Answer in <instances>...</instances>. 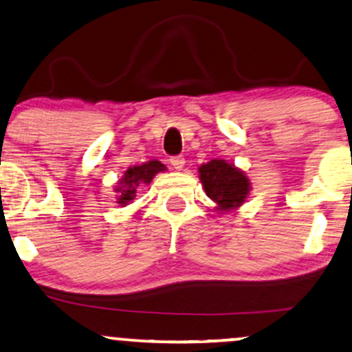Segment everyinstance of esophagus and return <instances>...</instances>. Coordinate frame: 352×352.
I'll list each match as a JSON object with an SVG mask.
<instances>
[{
	"instance_id": "1",
	"label": "esophagus",
	"mask_w": 352,
	"mask_h": 352,
	"mask_svg": "<svg viewBox=\"0 0 352 352\" xmlns=\"http://www.w3.org/2000/svg\"><path fill=\"white\" fill-rule=\"evenodd\" d=\"M170 164L175 170H182L185 167V159L182 155H175V157H170Z\"/></svg>"
}]
</instances>
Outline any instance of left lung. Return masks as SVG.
I'll return each instance as SVG.
<instances>
[{
    "mask_svg": "<svg viewBox=\"0 0 352 352\" xmlns=\"http://www.w3.org/2000/svg\"><path fill=\"white\" fill-rule=\"evenodd\" d=\"M198 173L206 195L218 205V211L239 208L251 190L248 175L241 168L228 164L226 160H210L200 165Z\"/></svg>",
    "mask_w": 352,
    "mask_h": 352,
    "instance_id": "8db88e82",
    "label": "left lung"
}]
</instances>
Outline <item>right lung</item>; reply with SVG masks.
<instances>
[{"label":"right lung","instance_id":"1","mask_svg":"<svg viewBox=\"0 0 352 352\" xmlns=\"http://www.w3.org/2000/svg\"><path fill=\"white\" fill-rule=\"evenodd\" d=\"M165 170V165L160 164L159 160H149V162L142 165H134V167H129L128 170L124 172L122 179L120 180V185L116 188V198L118 203L121 206H126L128 203L134 200L135 192L138 188L144 184H151L152 179L157 175L159 172Z\"/></svg>","mask_w":352,"mask_h":352}]
</instances>
